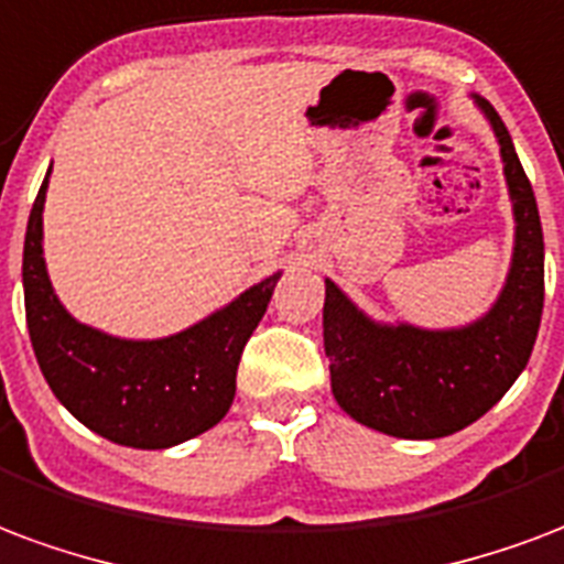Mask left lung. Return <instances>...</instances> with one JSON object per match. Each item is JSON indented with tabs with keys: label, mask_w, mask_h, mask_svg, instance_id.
<instances>
[{
	"label": "left lung",
	"mask_w": 564,
	"mask_h": 564,
	"mask_svg": "<svg viewBox=\"0 0 564 564\" xmlns=\"http://www.w3.org/2000/svg\"><path fill=\"white\" fill-rule=\"evenodd\" d=\"M494 124L514 203V257L502 293L473 325L427 332L367 319L325 281L323 337L332 391L356 421L400 440H440L469 427L499 403L527 367L544 311V232L511 133L494 104L475 95Z\"/></svg>",
	"instance_id": "8db88e82"
}]
</instances>
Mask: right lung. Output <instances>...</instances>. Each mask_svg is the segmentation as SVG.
<instances>
[{"mask_svg":"<svg viewBox=\"0 0 564 564\" xmlns=\"http://www.w3.org/2000/svg\"><path fill=\"white\" fill-rule=\"evenodd\" d=\"M47 178L29 215L23 295L32 349L53 394L89 431L131 448H170L215 427L236 398L241 349L281 274L178 335L161 340L104 335L77 323L53 293L41 248Z\"/></svg>","mask_w":564,"mask_h":564,"instance_id":"add662e5","label":"right lung"}]
</instances>
